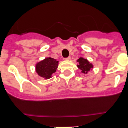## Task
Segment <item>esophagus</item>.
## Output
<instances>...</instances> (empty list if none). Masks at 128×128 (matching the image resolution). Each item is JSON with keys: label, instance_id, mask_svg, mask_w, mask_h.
<instances>
[{"label": "esophagus", "instance_id": "obj_1", "mask_svg": "<svg viewBox=\"0 0 128 128\" xmlns=\"http://www.w3.org/2000/svg\"><path fill=\"white\" fill-rule=\"evenodd\" d=\"M64 60H70V57L69 56L68 58H64Z\"/></svg>", "mask_w": 128, "mask_h": 128}]
</instances>
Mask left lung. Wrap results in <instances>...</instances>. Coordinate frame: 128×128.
Masks as SVG:
<instances>
[{"label":"left lung","mask_w":128,"mask_h":128,"mask_svg":"<svg viewBox=\"0 0 128 128\" xmlns=\"http://www.w3.org/2000/svg\"><path fill=\"white\" fill-rule=\"evenodd\" d=\"M77 61L78 62V64L77 65V68L80 69L81 72L83 74H86L94 68L93 64L90 63L87 59H84V58H80Z\"/></svg>","instance_id":"left-lung-1"}]
</instances>
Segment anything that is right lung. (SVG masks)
<instances>
[{"mask_svg":"<svg viewBox=\"0 0 128 128\" xmlns=\"http://www.w3.org/2000/svg\"><path fill=\"white\" fill-rule=\"evenodd\" d=\"M59 61L51 57L46 58L43 60L38 62L35 66L36 73L40 77L44 79H49L52 77V75L58 69Z\"/></svg>","mask_w":128,"mask_h":128,"instance_id":"1","label":"right lung"}]
</instances>
